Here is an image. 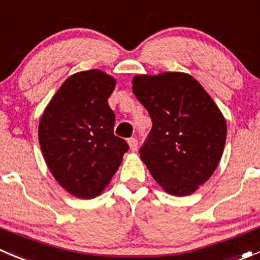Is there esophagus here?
<instances>
[{"mask_svg": "<svg viewBox=\"0 0 260 260\" xmlns=\"http://www.w3.org/2000/svg\"><path fill=\"white\" fill-rule=\"evenodd\" d=\"M137 138H135V137H132V138H129V140H128V145H129V148L132 151H136L137 150Z\"/></svg>", "mask_w": 260, "mask_h": 260, "instance_id": "obj_1", "label": "esophagus"}]
</instances>
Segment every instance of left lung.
I'll return each mask as SVG.
<instances>
[{
  "instance_id": "obj_1",
  "label": "left lung",
  "mask_w": 260,
  "mask_h": 260,
  "mask_svg": "<svg viewBox=\"0 0 260 260\" xmlns=\"http://www.w3.org/2000/svg\"><path fill=\"white\" fill-rule=\"evenodd\" d=\"M132 84L152 119L141 160L166 193H194L222 157L228 135L222 113L202 85L184 72L137 75Z\"/></svg>"
}]
</instances>
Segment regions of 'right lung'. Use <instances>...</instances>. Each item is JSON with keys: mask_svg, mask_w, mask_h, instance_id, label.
<instances>
[{"mask_svg": "<svg viewBox=\"0 0 260 260\" xmlns=\"http://www.w3.org/2000/svg\"><path fill=\"white\" fill-rule=\"evenodd\" d=\"M115 84L100 70L74 74L40 118L38 137L48 169L77 198L100 196L128 151L114 136L115 115L108 104Z\"/></svg>", "mask_w": 260, "mask_h": 260, "instance_id": "1", "label": "right lung"}]
</instances>
